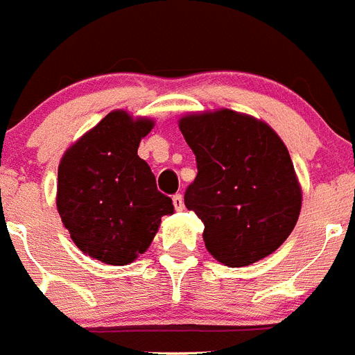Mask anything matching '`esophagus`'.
<instances>
[{
	"label": "esophagus",
	"mask_w": 355,
	"mask_h": 355,
	"mask_svg": "<svg viewBox=\"0 0 355 355\" xmlns=\"http://www.w3.org/2000/svg\"><path fill=\"white\" fill-rule=\"evenodd\" d=\"M173 205L177 211H182V209H184V196H182L180 193L173 195Z\"/></svg>",
	"instance_id": "1"
}]
</instances>
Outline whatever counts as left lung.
<instances>
[{
    "instance_id": "left-lung-1",
    "label": "left lung",
    "mask_w": 355,
    "mask_h": 355,
    "mask_svg": "<svg viewBox=\"0 0 355 355\" xmlns=\"http://www.w3.org/2000/svg\"><path fill=\"white\" fill-rule=\"evenodd\" d=\"M178 126L198 168L184 203L203 221L209 254L237 268L275 252L302 207L291 157L279 135L229 109L191 114Z\"/></svg>"
}]
</instances>
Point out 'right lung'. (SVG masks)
Instances as JSON below:
<instances>
[{
  "label": "right lung",
  "mask_w": 355,
  "mask_h": 355,
  "mask_svg": "<svg viewBox=\"0 0 355 355\" xmlns=\"http://www.w3.org/2000/svg\"><path fill=\"white\" fill-rule=\"evenodd\" d=\"M152 119L125 110L107 114L76 141L58 166L57 209L80 250L123 266L152 243L173 202L157 189L155 175L137 155Z\"/></svg>",
  "instance_id": "right-lung-1"
}]
</instances>
